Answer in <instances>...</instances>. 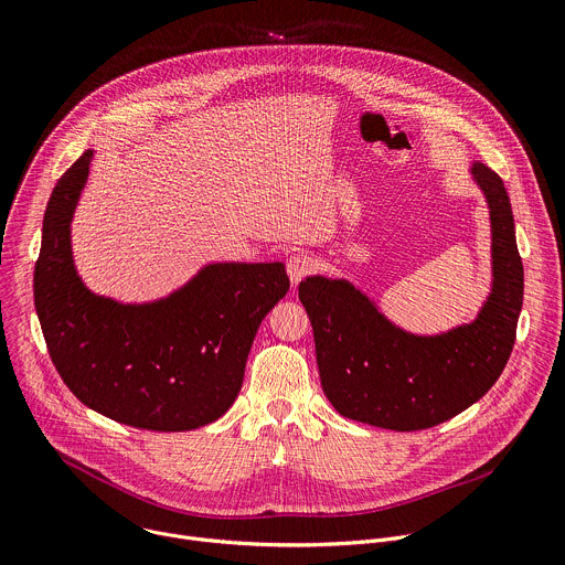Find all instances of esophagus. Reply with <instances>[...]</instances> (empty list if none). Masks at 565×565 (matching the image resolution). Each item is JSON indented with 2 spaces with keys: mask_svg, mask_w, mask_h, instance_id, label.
Returning a JSON list of instances; mask_svg holds the SVG:
<instances>
[{
  "mask_svg": "<svg viewBox=\"0 0 565 565\" xmlns=\"http://www.w3.org/2000/svg\"><path fill=\"white\" fill-rule=\"evenodd\" d=\"M310 268H312V262H310V257H306V255H292V257L286 262V273H288V277H290L292 284H299V281L310 273Z\"/></svg>",
  "mask_w": 565,
  "mask_h": 565,
  "instance_id": "esophagus-1",
  "label": "esophagus"
}]
</instances>
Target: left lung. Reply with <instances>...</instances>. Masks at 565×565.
<instances>
[{"mask_svg":"<svg viewBox=\"0 0 565 565\" xmlns=\"http://www.w3.org/2000/svg\"><path fill=\"white\" fill-rule=\"evenodd\" d=\"M471 179L492 223V290L469 324L438 335L395 327L349 279L306 277L299 299L331 405L344 418L391 431L436 427L486 395L503 373L523 306V264L503 181L482 163Z\"/></svg>","mask_w":565,"mask_h":565,"instance_id":"1","label":"left lung"}]
</instances>
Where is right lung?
Here are the masks:
<instances>
[{
	"instance_id": "1",
	"label": "right lung",
	"mask_w": 565,
	"mask_h": 565,
	"mask_svg": "<svg viewBox=\"0 0 565 565\" xmlns=\"http://www.w3.org/2000/svg\"><path fill=\"white\" fill-rule=\"evenodd\" d=\"M94 149L49 199L33 292L49 355L89 409L149 431L221 418L244 384L262 319L288 292L281 262L207 264L163 299L120 303L92 292L71 253V221Z\"/></svg>"
}]
</instances>
